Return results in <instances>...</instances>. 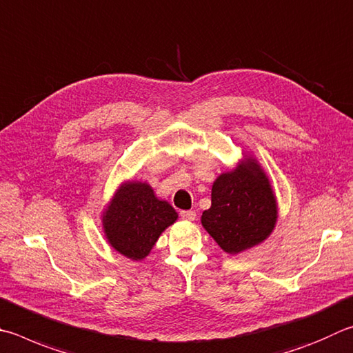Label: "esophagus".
Wrapping results in <instances>:
<instances>
[{
  "instance_id": "esophagus-1",
  "label": "esophagus",
  "mask_w": 353,
  "mask_h": 353,
  "mask_svg": "<svg viewBox=\"0 0 353 353\" xmlns=\"http://www.w3.org/2000/svg\"><path fill=\"white\" fill-rule=\"evenodd\" d=\"M181 217L183 221H194L196 219V211H193V210H183V211H181Z\"/></svg>"
}]
</instances>
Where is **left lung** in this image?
Listing matches in <instances>:
<instances>
[{
    "instance_id": "obj_1",
    "label": "left lung",
    "mask_w": 353,
    "mask_h": 353,
    "mask_svg": "<svg viewBox=\"0 0 353 353\" xmlns=\"http://www.w3.org/2000/svg\"><path fill=\"white\" fill-rule=\"evenodd\" d=\"M278 201L258 159L242 152L234 168L221 172L211 188V207L202 227L223 252L239 254L270 238L278 222Z\"/></svg>"
}]
</instances>
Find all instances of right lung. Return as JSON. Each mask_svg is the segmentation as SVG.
<instances>
[{
    "label": "right lung",
    "mask_w": 353,
    "mask_h": 353,
    "mask_svg": "<svg viewBox=\"0 0 353 353\" xmlns=\"http://www.w3.org/2000/svg\"><path fill=\"white\" fill-rule=\"evenodd\" d=\"M177 217L176 210L159 199L148 182L125 181L101 211V230L115 252L142 261Z\"/></svg>",
    "instance_id": "right-lung-1"
}]
</instances>
